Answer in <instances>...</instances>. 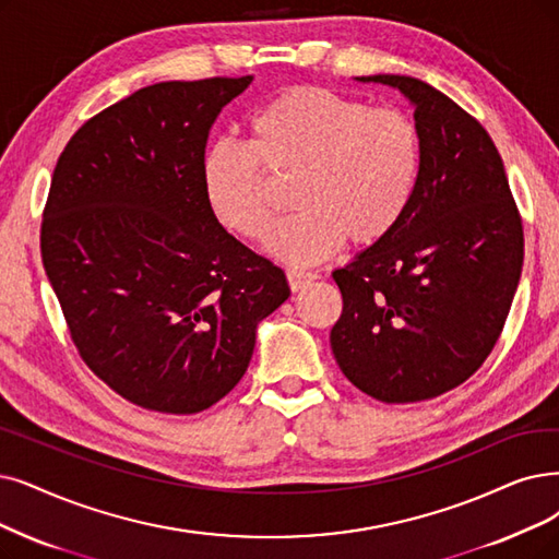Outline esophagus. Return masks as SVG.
I'll list each match as a JSON object with an SVG mask.
<instances>
[{
  "instance_id": "1",
  "label": "esophagus",
  "mask_w": 559,
  "mask_h": 559,
  "mask_svg": "<svg viewBox=\"0 0 559 559\" xmlns=\"http://www.w3.org/2000/svg\"><path fill=\"white\" fill-rule=\"evenodd\" d=\"M286 277H288V286H292V292H300V288H305L307 284L314 282L319 275L298 271V267H292V271H286Z\"/></svg>"
}]
</instances>
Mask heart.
Segmentation results:
<instances>
[{"instance_id":"obj_1","label":"heart","mask_w":559,"mask_h":559,"mask_svg":"<svg viewBox=\"0 0 559 559\" xmlns=\"http://www.w3.org/2000/svg\"><path fill=\"white\" fill-rule=\"evenodd\" d=\"M265 164L298 174L296 215L280 222L265 250L288 265H314L355 245L385 238L406 215L419 181L421 135L396 107H369L319 86H296L252 119V142L211 144L202 176L222 225L259 240L271 227Z\"/></svg>"}]
</instances>
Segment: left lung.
Here are the masks:
<instances>
[{"label": "left lung", "instance_id": "1", "mask_svg": "<svg viewBox=\"0 0 559 559\" xmlns=\"http://www.w3.org/2000/svg\"><path fill=\"white\" fill-rule=\"evenodd\" d=\"M415 107L421 169L399 225L332 273L344 309L330 346L348 381L413 404L467 381L493 350L523 267V222L500 153L431 84L367 75Z\"/></svg>", "mask_w": 559, "mask_h": 559}]
</instances>
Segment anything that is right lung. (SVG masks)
<instances>
[{
	"mask_svg": "<svg viewBox=\"0 0 559 559\" xmlns=\"http://www.w3.org/2000/svg\"><path fill=\"white\" fill-rule=\"evenodd\" d=\"M252 75L158 82L61 151L40 257L71 340L146 411L192 415L248 371L257 325L292 296L282 267L219 225L204 190L211 126Z\"/></svg>",
	"mask_w": 559,
	"mask_h": 559,
	"instance_id": "obj_1",
	"label": "right lung"
}]
</instances>
